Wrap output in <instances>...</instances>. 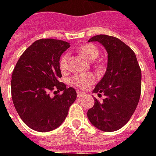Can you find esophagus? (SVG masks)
I'll use <instances>...</instances> for the list:
<instances>
[{
	"label": "esophagus",
	"mask_w": 156,
	"mask_h": 156,
	"mask_svg": "<svg viewBox=\"0 0 156 156\" xmlns=\"http://www.w3.org/2000/svg\"><path fill=\"white\" fill-rule=\"evenodd\" d=\"M84 94H85L83 93V92L79 91V90H78V91H77V95H78V98H81L82 96H83Z\"/></svg>",
	"instance_id": "esophagus-1"
}]
</instances>
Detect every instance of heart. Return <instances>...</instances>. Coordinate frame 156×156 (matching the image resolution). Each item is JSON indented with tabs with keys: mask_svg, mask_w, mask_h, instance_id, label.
Listing matches in <instances>:
<instances>
[{
	"mask_svg": "<svg viewBox=\"0 0 156 156\" xmlns=\"http://www.w3.org/2000/svg\"><path fill=\"white\" fill-rule=\"evenodd\" d=\"M78 52L83 57L89 61H93L98 58L99 55V50L94 45L84 44L78 48ZM59 68L62 73L67 72L69 68L68 63V55L63 54L59 60ZM96 81V76L94 73H83V74H76L71 78V83L78 88H87L89 85L93 84Z\"/></svg>",
	"mask_w": 156,
	"mask_h": 156,
	"instance_id": "heart-1",
	"label": "heart"
}]
</instances>
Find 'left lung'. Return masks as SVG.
Returning a JSON list of instances; mask_svg holds the SVG:
<instances>
[{
    "label": "left lung",
    "instance_id": "obj_1",
    "mask_svg": "<svg viewBox=\"0 0 156 156\" xmlns=\"http://www.w3.org/2000/svg\"><path fill=\"white\" fill-rule=\"evenodd\" d=\"M101 43L108 52V66L94 89L103 101L95 98L87 115L98 129L112 132L127 124L136 109L141 94V70L134 51L117 37L97 35L88 40Z\"/></svg>",
    "mask_w": 156,
    "mask_h": 156
}]
</instances>
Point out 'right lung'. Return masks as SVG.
I'll return each mask as SVG.
<instances>
[{"instance_id": "right-lung-1", "label": "right lung", "mask_w": 156, "mask_h": 156, "mask_svg": "<svg viewBox=\"0 0 156 156\" xmlns=\"http://www.w3.org/2000/svg\"><path fill=\"white\" fill-rule=\"evenodd\" d=\"M70 45L57 39L34 41L20 57L12 72V98L16 110L28 127L48 132L64 121L77 98L73 88L58 81L62 77L59 60ZM63 92L50 96V92Z\"/></svg>"}]
</instances>
